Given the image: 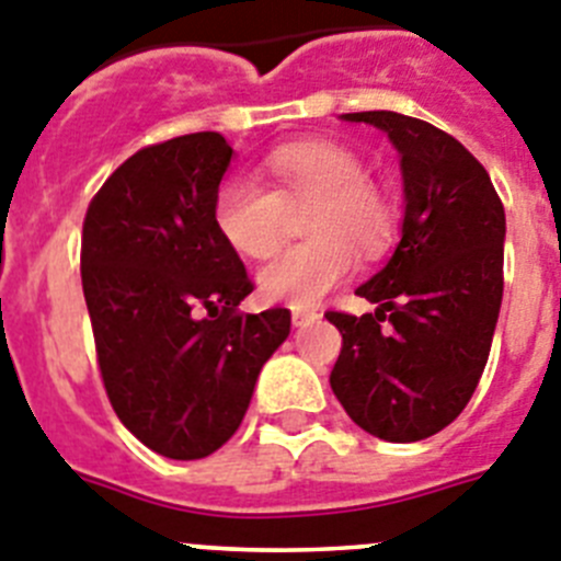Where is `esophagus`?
<instances>
[{
	"instance_id": "1",
	"label": "esophagus",
	"mask_w": 561,
	"mask_h": 561,
	"mask_svg": "<svg viewBox=\"0 0 561 561\" xmlns=\"http://www.w3.org/2000/svg\"><path fill=\"white\" fill-rule=\"evenodd\" d=\"M318 312L316 310H293V327H307L312 321H318Z\"/></svg>"
}]
</instances>
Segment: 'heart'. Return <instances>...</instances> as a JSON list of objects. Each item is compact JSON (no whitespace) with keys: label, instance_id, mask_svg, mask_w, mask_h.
I'll use <instances>...</instances> for the list:
<instances>
[{"label":"heart","instance_id":"heart-1","mask_svg":"<svg viewBox=\"0 0 561 561\" xmlns=\"http://www.w3.org/2000/svg\"><path fill=\"white\" fill-rule=\"evenodd\" d=\"M268 186L229 175L215 195V226L240 256L274 254L285 231V209L312 204L305 234L312 243L276 254L256 274L262 299L312 307L341 285L360 256H375L393 226L388 201L368 184L357 153L332 142H293L262 161Z\"/></svg>","mask_w":561,"mask_h":561}]
</instances>
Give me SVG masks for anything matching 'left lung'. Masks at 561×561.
<instances>
[{
    "mask_svg": "<svg viewBox=\"0 0 561 561\" xmlns=\"http://www.w3.org/2000/svg\"><path fill=\"white\" fill-rule=\"evenodd\" d=\"M341 119L375 125L397 148L405 211L393 254L357 287L377 310L327 312L343 335L330 386L366 433L422 442L463 411L489 360L506 215L481 161L450 134L397 111Z\"/></svg>",
    "mask_w": 561,
    "mask_h": 561,
    "instance_id": "1",
    "label": "left lung"
}]
</instances>
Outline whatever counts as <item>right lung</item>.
<instances>
[{
	"instance_id": "right-lung-1",
	"label": "right lung",
	"mask_w": 561,
	"mask_h": 561,
	"mask_svg": "<svg viewBox=\"0 0 561 561\" xmlns=\"http://www.w3.org/2000/svg\"><path fill=\"white\" fill-rule=\"evenodd\" d=\"M234 148L215 130L139 150L94 195L80 276L111 405L145 447L195 461L243 422L290 310L240 316L254 290L215 226Z\"/></svg>"
}]
</instances>
